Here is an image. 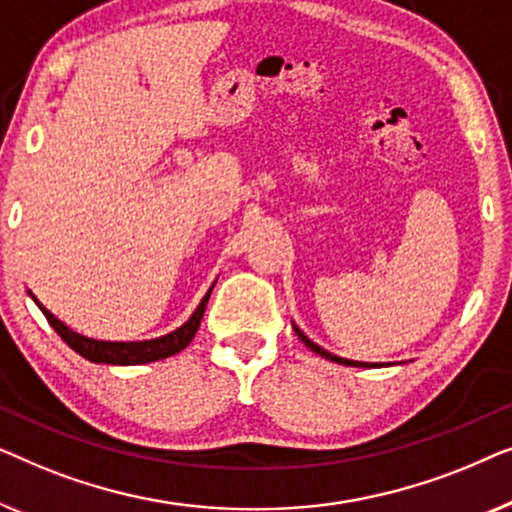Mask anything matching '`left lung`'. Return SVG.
<instances>
[{"label":"left lung","instance_id":"obj_1","mask_svg":"<svg viewBox=\"0 0 512 512\" xmlns=\"http://www.w3.org/2000/svg\"><path fill=\"white\" fill-rule=\"evenodd\" d=\"M294 327V331H297V336L301 338V341H304L308 348H311L313 352H318L320 357H325V359H331V362H336V364H345V366H359V369H373V366H383V364H369V362H352V359H343V357H336V355H331V352H327L325 348H320L318 343H313L311 338H308L304 331H301L297 325H292Z\"/></svg>","mask_w":512,"mask_h":512}]
</instances>
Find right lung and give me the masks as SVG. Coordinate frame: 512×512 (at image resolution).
<instances>
[{
  "mask_svg": "<svg viewBox=\"0 0 512 512\" xmlns=\"http://www.w3.org/2000/svg\"><path fill=\"white\" fill-rule=\"evenodd\" d=\"M213 287L204 294L201 304L197 306V311L190 315V320L185 322L183 327H178L176 331H171L167 336L160 338H150V341H97V338H88L78 331L69 329L64 322L55 318L53 313L43 308L37 297L30 292V297L37 301V306L41 308V313L46 315L48 325L53 327L64 343L69 345L71 350H76L78 355L90 359L95 364H115V366H134V364H148V362H157V359H167L176 352H181L183 348L190 345V341L197 334V329L201 325V318H204L208 297H211Z\"/></svg>",
  "mask_w": 512,
  "mask_h": 512,
  "instance_id": "right-lung-1",
  "label": "right lung"
}]
</instances>
